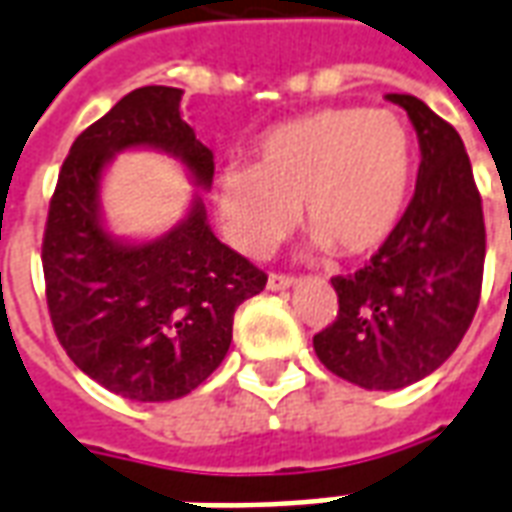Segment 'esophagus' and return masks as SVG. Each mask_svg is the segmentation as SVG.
<instances>
[{"instance_id": "obj_1", "label": "esophagus", "mask_w": 512, "mask_h": 512, "mask_svg": "<svg viewBox=\"0 0 512 512\" xmlns=\"http://www.w3.org/2000/svg\"><path fill=\"white\" fill-rule=\"evenodd\" d=\"M293 285H295L293 276H285V274H271V276H268V290H274V293L290 290Z\"/></svg>"}]
</instances>
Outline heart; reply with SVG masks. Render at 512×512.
I'll return each mask as SVG.
<instances>
[{"label":"heart","mask_w":512,"mask_h":512,"mask_svg":"<svg viewBox=\"0 0 512 512\" xmlns=\"http://www.w3.org/2000/svg\"><path fill=\"white\" fill-rule=\"evenodd\" d=\"M412 189V140L391 111L323 108L276 124L255 165L227 162L214 181L222 230L244 255L266 257L298 219L314 249L377 252L396 233Z\"/></svg>","instance_id":"1"}]
</instances>
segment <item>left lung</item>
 Returning a JSON list of instances; mask_svg holds the SVG:
<instances>
[{"mask_svg":"<svg viewBox=\"0 0 512 512\" xmlns=\"http://www.w3.org/2000/svg\"><path fill=\"white\" fill-rule=\"evenodd\" d=\"M418 132L415 195L369 266L331 279L333 325L314 336L328 372L366 391L429 377L464 339L480 301L486 225L464 140L412 94H388Z\"/></svg>","mask_w":512,"mask_h":512,"instance_id":"1","label":"left lung"}]
</instances>
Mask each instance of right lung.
<instances>
[{
    "mask_svg": "<svg viewBox=\"0 0 512 512\" xmlns=\"http://www.w3.org/2000/svg\"><path fill=\"white\" fill-rule=\"evenodd\" d=\"M181 89L143 86L75 138L48 208L43 271L59 342L83 374L132 401L187 396L225 361L233 314L268 276L214 236L196 193L179 226L154 239L116 237L101 179L121 150L179 159L208 192L214 154L181 119Z\"/></svg>",
    "mask_w": 512,
    "mask_h": 512,
    "instance_id": "add662e5",
    "label": "right lung"
}]
</instances>
